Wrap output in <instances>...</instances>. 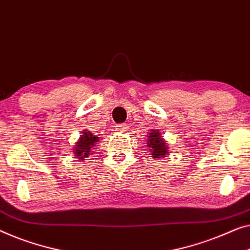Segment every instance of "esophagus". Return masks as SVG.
Instances as JSON below:
<instances>
[{"instance_id":"esophagus-1","label":"esophagus","mask_w":250,"mask_h":250,"mask_svg":"<svg viewBox=\"0 0 250 250\" xmlns=\"http://www.w3.org/2000/svg\"><path fill=\"white\" fill-rule=\"evenodd\" d=\"M127 125L126 124H119V125H117L116 126V129H117V132H122V133H124V132H126L127 131Z\"/></svg>"}]
</instances>
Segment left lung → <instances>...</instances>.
<instances>
[{
	"label": "left lung",
	"instance_id": "8db88e82",
	"mask_svg": "<svg viewBox=\"0 0 250 250\" xmlns=\"http://www.w3.org/2000/svg\"><path fill=\"white\" fill-rule=\"evenodd\" d=\"M146 146L149 147V151L153 159L165 158L169 154V146L167 141L161 135V132L158 129H150L147 133Z\"/></svg>",
	"mask_w": 250,
	"mask_h": 250
}]
</instances>
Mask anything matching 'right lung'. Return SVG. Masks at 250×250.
<instances>
[{
  "mask_svg": "<svg viewBox=\"0 0 250 250\" xmlns=\"http://www.w3.org/2000/svg\"><path fill=\"white\" fill-rule=\"evenodd\" d=\"M97 142H99V137H97L88 129H85V131L82 132L80 139L75 142V146H73V154L72 155L77 158L78 160L84 161L93 152Z\"/></svg>",
  "mask_w": 250,
  "mask_h": 250,
  "instance_id": "right-lung-1",
  "label": "right lung"
}]
</instances>
